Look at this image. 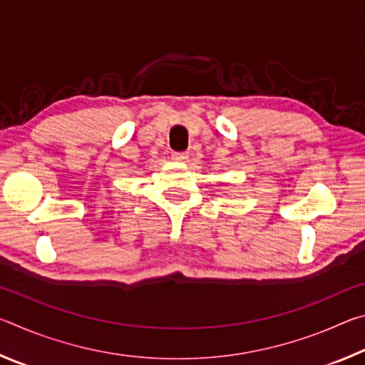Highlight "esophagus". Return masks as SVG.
<instances>
[{
	"instance_id": "1",
	"label": "esophagus",
	"mask_w": 365,
	"mask_h": 365,
	"mask_svg": "<svg viewBox=\"0 0 365 365\" xmlns=\"http://www.w3.org/2000/svg\"><path fill=\"white\" fill-rule=\"evenodd\" d=\"M172 159L175 160H187L188 153H172Z\"/></svg>"
}]
</instances>
